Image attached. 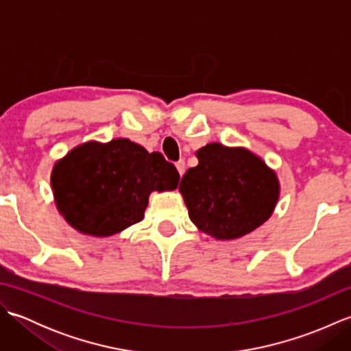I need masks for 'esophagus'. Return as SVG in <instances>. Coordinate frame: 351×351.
I'll return each instance as SVG.
<instances>
[{
  "label": "esophagus",
  "instance_id": "esophagus-1",
  "mask_svg": "<svg viewBox=\"0 0 351 351\" xmlns=\"http://www.w3.org/2000/svg\"><path fill=\"white\" fill-rule=\"evenodd\" d=\"M176 169H178V173H180V176H182L184 175V171H185V162H184V160H180L178 161L176 164Z\"/></svg>",
  "mask_w": 351,
  "mask_h": 351
}]
</instances>
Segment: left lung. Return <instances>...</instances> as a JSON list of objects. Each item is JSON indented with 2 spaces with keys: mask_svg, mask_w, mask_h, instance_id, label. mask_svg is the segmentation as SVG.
<instances>
[{
  "mask_svg": "<svg viewBox=\"0 0 351 351\" xmlns=\"http://www.w3.org/2000/svg\"><path fill=\"white\" fill-rule=\"evenodd\" d=\"M180 193L196 228L215 240H237L271 217L280 184L265 161L241 146L208 143L196 152Z\"/></svg>",
  "mask_w": 351,
  "mask_h": 351,
  "instance_id": "left-lung-1",
  "label": "left lung"
}]
</instances>
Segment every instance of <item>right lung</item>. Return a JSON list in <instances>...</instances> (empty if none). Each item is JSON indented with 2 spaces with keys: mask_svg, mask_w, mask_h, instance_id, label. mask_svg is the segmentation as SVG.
<instances>
[{
  "mask_svg": "<svg viewBox=\"0 0 351 351\" xmlns=\"http://www.w3.org/2000/svg\"><path fill=\"white\" fill-rule=\"evenodd\" d=\"M178 181L173 164L128 138L86 141L51 170L58 213L78 232L98 238L143 220L151 193L175 190Z\"/></svg>",
  "mask_w": 351,
  "mask_h": 351,
  "instance_id": "obj_1",
  "label": "right lung"
}]
</instances>
